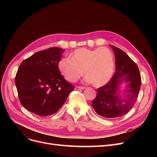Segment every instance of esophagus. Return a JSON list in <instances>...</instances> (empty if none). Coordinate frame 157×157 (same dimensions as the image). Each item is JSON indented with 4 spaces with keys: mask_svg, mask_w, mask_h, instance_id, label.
<instances>
[{
    "mask_svg": "<svg viewBox=\"0 0 157 157\" xmlns=\"http://www.w3.org/2000/svg\"><path fill=\"white\" fill-rule=\"evenodd\" d=\"M85 88V87L84 86H76L75 89L76 90H84Z\"/></svg>",
    "mask_w": 157,
    "mask_h": 157,
    "instance_id": "esophagus-1",
    "label": "esophagus"
}]
</instances>
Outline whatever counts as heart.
Instances as JSON below:
<instances>
[{
  "label": "heart",
  "instance_id": "heart-1",
  "mask_svg": "<svg viewBox=\"0 0 157 157\" xmlns=\"http://www.w3.org/2000/svg\"><path fill=\"white\" fill-rule=\"evenodd\" d=\"M58 67L63 77L76 82L84 75L88 82L96 87L106 84L113 75L115 59L112 51L107 47L95 49L75 50L69 58L59 60Z\"/></svg>",
  "mask_w": 157,
  "mask_h": 157
}]
</instances>
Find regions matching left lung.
<instances>
[{
	"mask_svg": "<svg viewBox=\"0 0 157 157\" xmlns=\"http://www.w3.org/2000/svg\"><path fill=\"white\" fill-rule=\"evenodd\" d=\"M115 55L116 71L104 86L97 90L92 107L99 115L108 118L122 117L129 112L137 100L141 86V75L136 63L124 51L110 45ZM127 84L124 94H120V84Z\"/></svg>",
	"mask_w": 157,
	"mask_h": 157,
	"instance_id": "8db88e82",
	"label": "left lung"
}]
</instances>
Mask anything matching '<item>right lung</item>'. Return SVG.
<instances>
[{
  "label": "right lung",
  "instance_id": "obj_1",
  "mask_svg": "<svg viewBox=\"0 0 157 157\" xmlns=\"http://www.w3.org/2000/svg\"><path fill=\"white\" fill-rule=\"evenodd\" d=\"M63 52L61 48L42 50L20 64L15 82L20 103L28 111L41 117L52 115L75 89L58 67Z\"/></svg>",
  "mask_w": 157,
  "mask_h": 157
}]
</instances>
